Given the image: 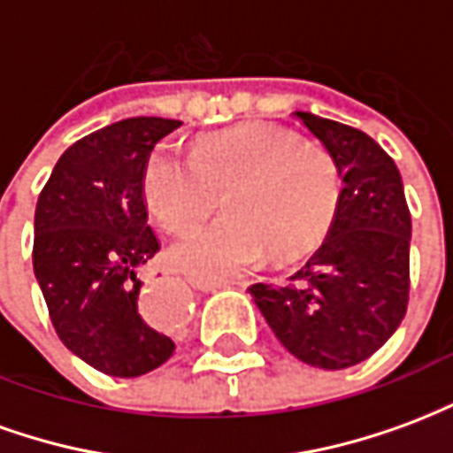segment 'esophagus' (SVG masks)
<instances>
[{
	"label": "esophagus",
	"mask_w": 453,
	"mask_h": 453,
	"mask_svg": "<svg viewBox=\"0 0 453 453\" xmlns=\"http://www.w3.org/2000/svg\"><path fill=\"white\" fill-rule=\"evenodd\" d=\"M191 286L198 288V291H220V288H227L230 281H203V279H191Z\"/></svg>",
	"instance_id": "1"
}]
</instances>
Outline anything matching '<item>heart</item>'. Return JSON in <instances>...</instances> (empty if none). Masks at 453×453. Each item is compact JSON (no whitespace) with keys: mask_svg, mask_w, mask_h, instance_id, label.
<instances>
[{"mask_svg":"<svg viewBox=\"0 0 453 453\" xmlns=\"http://www.w3.org/2000/svg\"><path fill=\"white\" fill-rule=\"evenodd\" d=\"M340 188L327 150L266 123L208 133L191 155L165 142L142 169V196L174 235L211 216L223 194L227 216L169 250L172 265L198 279H227L265 250L276 262L308 255L333 223Z\"/></svg>","mask_w":453,"mask_h":453,"instance_id":"b5f03b06","label":"heart"}]
</instances>
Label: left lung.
Returning a JSON list of instances; mask_svg holds the SVG:
<instances>
[{"instance_id":"left-lung-1","label":"left lung","mask_w":453,"mask_h":453,"mask_svg":"<svg viewBox=\"0 0 453 453\" xmlns=\"http://www.w3.org/2000/svg\"><path fill=\"white\" fill-rule=\"evenodd\" d=\"M296 119L337 162L340 203L305 266L286 284H252L250 294L296 359L347 369L379 351L408 311V201L395 162L376 140L315 113Z\"/></svg>"}]
</instances>
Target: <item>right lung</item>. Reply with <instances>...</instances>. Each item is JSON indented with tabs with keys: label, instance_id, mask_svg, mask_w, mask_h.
<instances>
[{
	"label": "right lung",
	"instance_id": "add662e5",
	"mask_svg": "<svg viewBox=\"0 0 453 453\" xmlns=\"http://www.w3.org/2000/svg\"><path fill=\"white\" fill-rule=\"evenodd\" d=\"M181 120L138 116L65 150L38 196L34 272L58 337L102 373L135 379L174 354L140 311V266L159 252L142 169Z\"/></svg>",
	"mask_w": 453,
	"mask_h": 453
}]
</instances>
